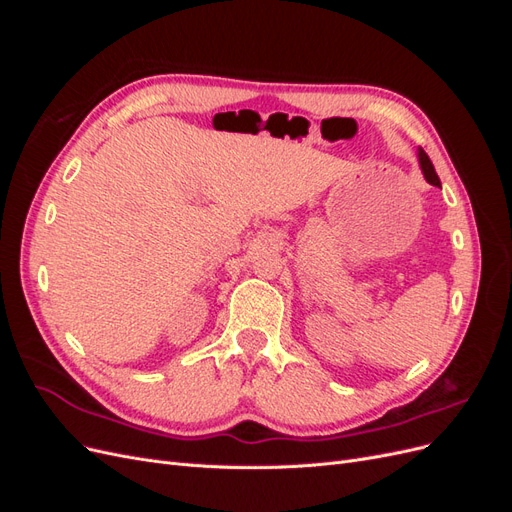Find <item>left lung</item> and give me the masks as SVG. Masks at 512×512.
I'll list each match as a JSON object with an SVG mask.
<instances>
[{
  "instance_id": "obj_1",
  "label": "left lung",
  "mask_w": 512,
  "mask_h": 512,
  "mask_svg": "<svg viewBox=\"0 0 512 512\" xmlns=\"http://www.w3.org/2000/svg\"><path fill=\"white\" fill-rule=\"evenodd\" d=\"M418 162H421V170H423V175H425L427 183L438 185V188H440V177L436 175V168H433L429 156H427V153H425L423 149H418Z\"/></svg>"
}]
</instances>
